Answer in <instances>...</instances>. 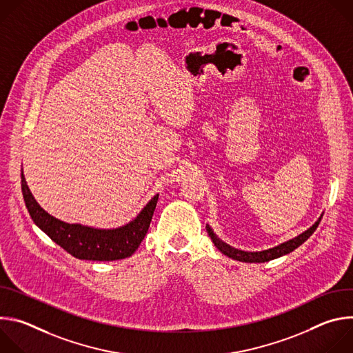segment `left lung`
I'll list each match as a JSON object with an SVG mask.
<instances>
[{
  "mask_svg": "<svg viewBox=\"0 0 353 353\" xmlns=\"http://www.w3.org/2000/svg\"><path fill=\"white\" fill-rule=\"evenodd\" d=\"M323 216L319 218V221L312 226L309 228L306 232H303L301 234L279 244V245H275L272 248H268V250H263V251H244V250H239V248H234L232 245H229L228 243L222 241L215 233L214 230L211 229L210 225H207V232L212 240V243L215 244V247L221 251L222 254L228 256L229 259H233V260H237V261H241V263H267V261H271V260H275L278 257H282L285 254H289L292 253V251L294 248H297L300 244H303L313 233L314 230L317 229L320 221H321Z\"/></svg>",
  "mask_w": 353,
  "mask_h": 353,
  "instance_id": "1",
  "label": "left lung"
}]
</instances>
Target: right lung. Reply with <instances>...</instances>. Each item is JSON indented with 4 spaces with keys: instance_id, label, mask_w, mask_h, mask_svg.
<instances>
[{
    "instance_id": "1",
    "label": "right lung",
    "mask_w": 353,
    "mask_h": 353,
    "mask_svg": "<svg viewBox=\"0 0 353 353\" xmlns=\"http://www.w3.org/2000/svg\"><path fill=\"white\" fill-rule=\"evenodd\" d=\"M21 183L25 204L33 222L67 253L75 259L92 261H114L132 256L149 229L159 198V194H157L138 216L124 226L94 229L78 223H67L47 214L32 195L23 170L21 173Z\"/></svg>"
}]
</instances>
